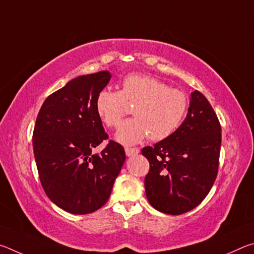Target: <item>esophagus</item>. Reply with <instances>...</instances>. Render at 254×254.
<instances>
[{"instance_id": "34e87169", "label": "esophagus", "mask_w": 254, "mask_h": 254, "mask_svg": "<svg viewBox=\"0 0 254 254\" xmlns=\"http://www.w3.org/2000/svg\"><path fill=\"white\" fill-rule=\"evenodd\" d=\"M139 152H140L139 148H128V147L126 148V153H127V156H128V157L135 156V154H137Z\"/></svg>"}]
</instances>
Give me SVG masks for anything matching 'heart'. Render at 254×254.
Returning <instances> with one entry per match:
<instances>
[{"label":"heart","instance_id":"heart-1","mask_svg":"<svg viewBox=\"0 0 254 254\" xmlns=\"http://www.w3.org/2000/svg\"><path fill=\"white\" fill-rule=\"evenodd\" d=\"M133 105L134 119L127 120L117 132V140L134 144L149 135L161 141L177 130L188 109L187 94L169 87L160 79L148 75H130L122 81L120 92L103 89L95 101L96 113L109 127H117Z\"/></svg>","mask_w":254,"mask_h":254}]
</instances>
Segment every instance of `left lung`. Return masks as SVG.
<instances>
[{
	"mask_svg": "<svg viewBox=\"0 0 254 254\" xmlns=\"http://www.w3.org/2000/svg\"><path fill=\"white\" fill-rule=\"evenodd\" d=\"M221 141V124L212 105L200 92H192L182 126L141 150L150 165L144 187L152 207L180 215L198 206L216 179Z\"/></svg>",
	"mask_w": 254,
	"mask_h": 254,
	"instance_id": "obj_1",
	"label": "left lung"
}]
</instances>
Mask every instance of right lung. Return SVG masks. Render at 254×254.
Here are the masks:
<instances>
[{"mask_svg": "<svg viewBox=\"0 0 254 254\" xmlns=\"http://www.w3.org/2000/svg\"><path fill=\"white\" fill-rule=\"evenodd\" d=\"M109 71L79 76L46 98L33 130V152L46 195L72 214L100 209L126 161L121 144L109 139L95 109L97 94L109 84Z\"/></svg>", "mask_w": 254, "mask_h": 254, "instance_id": "obj_1", "label": "right lung"}]
</instances>
